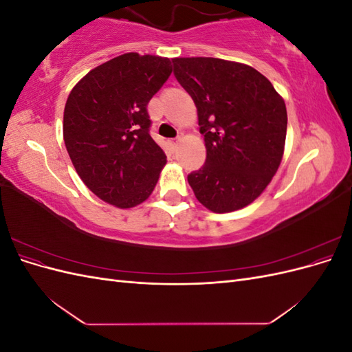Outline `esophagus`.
<instances>
[{"label":"esophagus","mask_w":352,"mask_h":352,"mask_svg":"<svg viewBox=\"0 0 352 352\" xmlns=\"http://www.w3.org/2000/svg\"><path fill=\"white\" fill-rule=\"evenodd\" d=\"M179 142H180V140H179V138H176V140H172V141H170V145H172L173 150H176L177 145H179Z\"/></svg>","instance_id":"obj_1"}]
</instances>
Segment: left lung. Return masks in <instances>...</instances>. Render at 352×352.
<instances>
[{
  "instance_id": "left-lung-1",
  "label": "left lung",
  "mask_w": 352,
  "mask_h": 352,
  "mask_svg": "<svg viewBox=\"0 0 352 352\" xmlns=\"http://www.w3.org/2000/svg\"><path fill=\"white\" fill-rule=\"evenodd\" d=\"M175 76L192 97L207 158L188 175L197 199L230 212L257 199L280 166L287 114L283 98L260 72L212 57L173 58Z\"/></svg>"
}]
</instances>
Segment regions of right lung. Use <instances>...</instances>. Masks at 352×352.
<instances>
[{"instance_id":"add662e5","label":"right lung","mask_w":352,"mask_h":352,"mask_svg":"<svg viewBox=\"0 0 352 352\" xmlns=\"http://www.w3.org/2000/svg\"><path fill=\"white\" fill-rule=\"evenodd\" d=\"M172 61L138 52L102 63L74 85L63 138L82 182L117 208L153 194L167 157L150 135L146 105L172 73Z\"/></svg>"}]
</instances>
